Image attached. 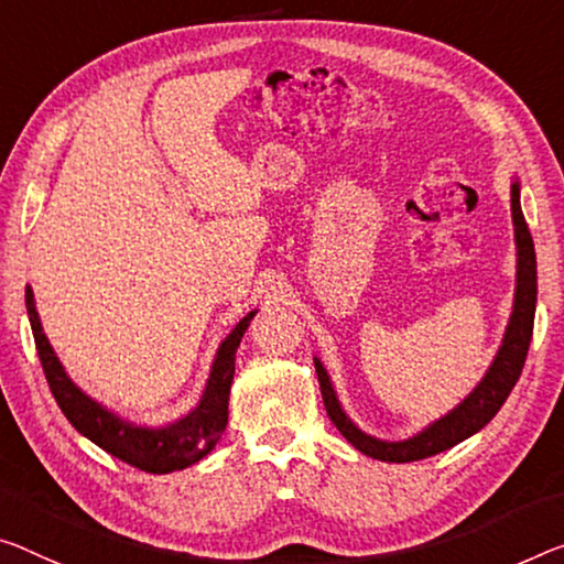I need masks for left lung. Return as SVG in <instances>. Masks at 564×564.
Returning a JSON list of instances; mask_svg holds the SVG:
<instances>
[{"label":"left lung","instance_id":"8db88e82","mask_svg":"<svg viewBox=\"0 0 564 564\" xmlns=\"http://www.w3.org/2000/svg\"><path fill=\"white\" fill-rule=\"evenodd\" d=\"M512 221H514V241H517V288H514V305L512 315H509V325L501 337V345L497 355H494L489 370L484 372L479 386L456 405L454 411L441 415L438 421L429 423L421 433L403 441H383L370 436V433L360 431L343 411L340 401H337L333 380L327 376L323 362L315 358V370L319 380V391H323L325 411L330 421L337 426L350 444L358 448L360 454L378 462L388 464H405L419 462V458L436 456L446 448L462 444L464 438L474 436L497 415V411L505 405V401L517 386L519 376H522L527 350L532 343V327H534V307H536V257H534V241L532 234L527 229L522 204H519V181L512 184Z\"/></svg>","mask_w":564,"mask_h":564}]
</instances>
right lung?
<instances>
[{"mask_svg":"<svg viewBox=\"0 0 564 564\" xmlns=\"http://www.w3.org/2000/svg\"><path fill=\"white\" fill-rule=\"evenodd\" d=\"M24 302H28V315L34 335V345H37V355L45 370V378L50 383V391L55 395L59 409H63L65 419L83 433L85 438H90L93 444H98L102 452L112 454L120 462L135 466V469L149 471V474H171L181 471L186 466L196 462L212 452L216 441L221 438L224 429L229 421V391L234 380V360H237V348L245 337L249 323L257 315L249 312L247 317H241L237 327L224 337L219 350L214 355L209 380L202 393V401L196 403L194 411H188L184 419L166 423V426L151 429V426H138L126 419H120L118 413L108 411L106 405L95 401L88 393H83L80 388L73 383V378L67 376L63 362L52 350L47 335L42 333V323L34 307V292L28 284L24 290Z\"/></svg>","mask_w":564,"mask_h":564,"instance_id":"1","label":"right lung"}]
</instances>
